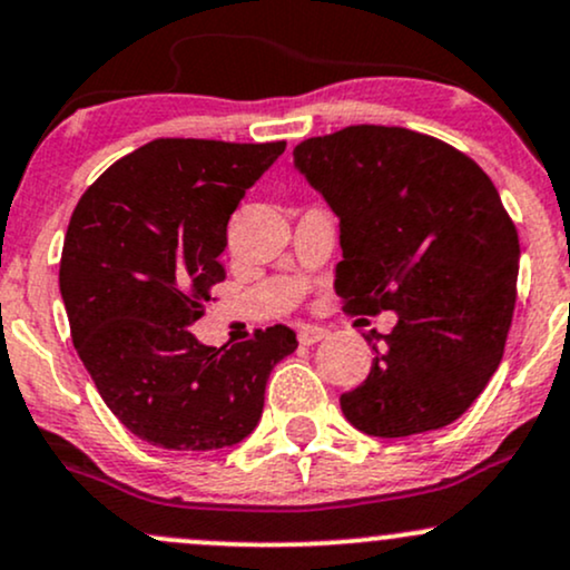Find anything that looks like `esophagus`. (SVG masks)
Wrapping results in <instances>:
<instances>
[{
    "mask_svg": "<svg viewBox=\"0 0 570 570\" xmlns=\"http://www.w3.org/2000/svg\"><path fill=\"white\" fill-rule=\"evenodd\" d=\"M326 335H330V332H326L324 326H313V324L299 326V332H297L299 343H303V345H313V343H318V340H324Z\"/></svg>",
    "mask_w": 570,
    "mask_h": 570,
    "instance_id": "obj_1",
    "label": "esophagus"
}]
</instances>
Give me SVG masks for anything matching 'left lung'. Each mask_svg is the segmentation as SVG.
<instances>
[{
	"label": "left lung",
	"mask_w": 570,
	"mask_h": 570,
	"mask_svg": "<svg viewBox=\"0 0 570 570\" xmlns=\"http://www.w3.org/2000/svg\"><path fill=\"white\" fill-rule=\"evenodd\" d=\"M294 166L340 217L345 313H396L343 415L370 436L423 434L472 407L499 370L520 240L490 176L434 136L348 126L294 147Z\"/></svg>",
	"instance_id": "8db88e82"
}]
</instances>
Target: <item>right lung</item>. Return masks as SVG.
<instances>
[{"label":"right lung","mask_w":570,"mask_h":570,"mask_svg":"<svg viewBox=\"0 0 570 570\" xmlns=\"http://www.w3.org/2000/svg\"><path fill=\"white\" fill-rule=\"evenodd\" d=\"M284 149L155 139L109 166L71 214L58 273L71 340L107 407L144 442H240L273 367L297 348L284 324L222 348L189 332L225 281L230 214Z\"/></svg>","instance_id":"add662e5"}]
</instances>
